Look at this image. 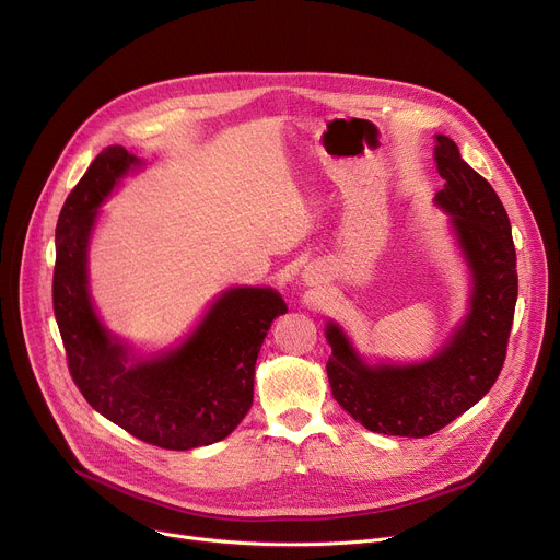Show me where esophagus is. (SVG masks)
<instances>
[{"label": "esophagus", "mask_w": 560, "mask_h": 560, "mask_svg": "<svg viewBox=\"0 0 560 560\" xmlns=\"http://www.w3.org/2000/svg\"><path fill=\"white\" fill-rule=\"evenodd\" d=\"M306 281H308V272H306Z\"/></svg>", "instance_id": "esophagus-1"}]
</instances>
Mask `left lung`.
Masks as SVG:
<instances>
[{
	"label": "left lung",
	"mask_w": 560,
	"mask_h": 560,
	"mask_svg": "<svg viewBox=\"0 0 560 560\" xmlns=\"http://www.w3.org/2000/svg\"><path fill=\"white\" fill-rule=\"evenodd\" d=\"M436 168L445 186L436 202L453 225L475 277L470 313L453 342L432 360L366 366L335 326L326 374L332 398L371 432L430 436L453 423L495 385L509 347L517 300L511 222L493 186L470 168L451 137L436 135Z\"/></svg>",
	"instance_id": "obj_1"
}]
</instances>
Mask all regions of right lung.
I'll return each instance as SVG.
<instances>
[{
	"label": "right lung",
	"mask_w": 560,
	"mask_h": 560,
	"mask_svg": "<svg viewBox=\"0 0 560 560\" xmlns=\"http://www.w3.org/2000/svg\"><path fill=\"white\" fill-rule=\"evenodd\" d=\"M132 164L126 148L109 145L67 196L56 225L54 315L71 381L96 412L158 448L191 451L245 419L260 345L288 308L270 288H234L177 351L128 364L92 308L85 260L96 207Z\"/></svg>",
	"instance_id": "add662e5"
}]
</instances>
